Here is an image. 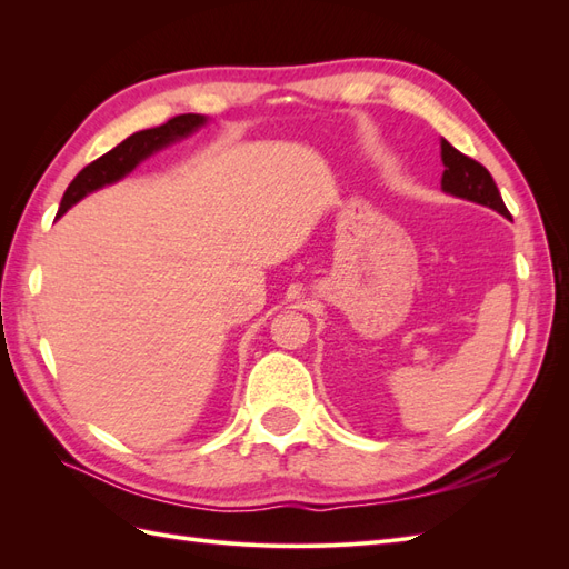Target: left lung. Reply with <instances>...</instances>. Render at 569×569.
Here are the masks:
<instances>
[{
  "instance_id": "8db88e82",
  "label": "left lung",
  "mask_w": 569,
  "mask_h": 569,
  "mask_svg": "<svg viewBox=\"0 0 569 569\" xmlns=\"http://www.w3.org/2000/svg\"><path fill=\"white\" fill-rule=\"evenodd\" d=\"M441 161H443L441 189L446 194L489 206V209H493L496 213L510 218V211L506 209L501 192H498V187L485 166L477 163L470 157H465V153H460L446 140H441Z\"/></svg>"
}]
</instances>
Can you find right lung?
Segmentation results:
<instances>
[{
	"instance_id": "obj_1",
	"label": "right lung",
	"mask_w": 569,
	"mask_h": 569,
	"mask_svg": "<svg viewBox=\"0 0 569 569\" xmlns=\"http://www.w3.org/2000/svg\"><path fill=\"white\" fill-rule=\"evenodd\" d=\"M203 123H206V118L199 113H182V116L170 118L168 123H163L159 128H149V130H140V132L130 134L128 140H123L118 147L107 151L104 157H99L97 161H92L90 166H84L80 170V173L73 178V182L68 184V189L63 192L57 218L63 216L82 197H88L90 192H94V189H101L104 184H111V182H118L120 178H126L137 163L149 159L153 151H159L168 144H173L176 140H182V137L192 134Z\"/></svg>"
}]
</instances>
